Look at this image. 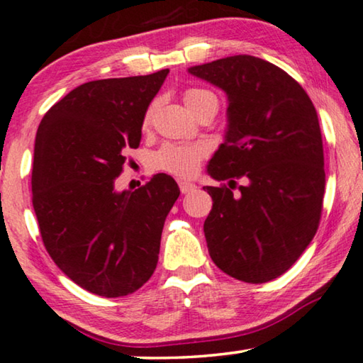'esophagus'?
I'll list each match as a JSON object with an SVG mask.
<instances>
[{"label": "esophagus", "mask_w": 363, "mask_h": 363, "mask_svg": "<svg viewBox=\"0 0 363 363\" xmlns=\"http://www.w3.org/2000/svg\"><path fill=\"white\" fill-rule=\"evenodd\" d=\"M179 189L182 194H191L197 189V186L194 182H189V181H179Z\"/></svg>", "instance_id": "esophagus-1"}]
</instances>
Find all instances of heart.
Segmentation results:
<instances>
[{
    "label": "heart",
    "instance_id": "1",
    "mask_svg": "<svg viewBox=\"0 0 363 363\" xmlns=\"http://www.w3.org/2000/svg\"><path fill=\"white\" fill-rule=\"evenodd\" d=\"M184 101L194 115L199 110L206 108L207 105L218 106L217 96L212 91L203 89H187L184 91ZM155 108L156 104H151L150 108L146 110L145 125L151 121ZM206 152V146L197 145V143H166L152 155L151 162L155 169L169 172L172 176L189 177L196 174Z\"/></svg>",
    "mask_w": 363,
    "mask_h": 363
}]
</instances>
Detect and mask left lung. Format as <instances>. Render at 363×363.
Instances as JSON below:
<instances>
[{
	"label": "left lung",
	"mask_w": 363,
	"mask_h": 363,
	"mask_svg": "<svg viewBox=\"0 0 363 363\" xmlns=\"http://www.w3.org/2000/svg\"><path fill=\"white\" fill-rule=\"evenodd\" d=\"M227 94V130L207 172L208 253L223 273L267 283L293 267L319 227L325 189L319 118L303 86L277 65L232 55L189 67ZM235 179H243L233 194Z\"/></svg>",
	"instance_id": "8db88e82"
}]
</instances>
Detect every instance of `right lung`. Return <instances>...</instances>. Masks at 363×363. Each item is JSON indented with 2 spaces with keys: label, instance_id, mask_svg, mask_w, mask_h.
Returning a JSON list of instances; mask_svg holds the SVG:
<instances>
[{
  "label": "right lung",
  "instance_id": "1",
  "mask_svg": "<svg viewBox=\"0 0 363 363\" xmlns=\"http://www.w3.org/2000/svg\"><path fill=\"white\" fill-rule=\"evenodd\" d=\"M167 74L86 82L50 106L35 133L30 184L44 247L74 283L105 298L135 293L151 278L181 194L167 174L133 192L115 189Z\"/></svg>",
  "mask_w": 363,
  "mask_h": 363
}]
</instances>
